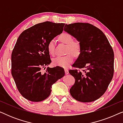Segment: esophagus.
Returning a JSON list of instances; mask_svg holds the SVG:
<instances>
[{
	"label": "esophagus",
	"mask_w": 123,
	"mask_h": 123,
	"mask_svg": "<svg viewBox=\"0 0 123 123\" xmlns=\"http://www.w3.org/2000/svg\"><path fill=\"white\" fill-rule=\"evenodd\" d=\"M65 74H68L69 73V71H68V69H65Z\"/></svg>",
	"instance_id": "1"
}]
</instances>
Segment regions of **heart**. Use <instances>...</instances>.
<instances>
[{
  "label": "heart",
  "instance_id": "heart-1",
  "mask_svg": "<svg viewBox=\"0 0 123 123\" xmlns=\"http://www.w3.org/2000/svg\"><path fill=\"white\" fill-rule=\"evenodd\" d=\"M60 41L67 44L66 55L63 56H58L53 60V64L66 68L73 62L75 56H78L81 51V45L78 41H73V37L69 33L63 32L59 36ZM48 50L49 54L52 56L55 54V41L51 40L49 42Z\"/></svg>",
  "mask_w": 123,
  "mask_h": 123
}]
</instances>
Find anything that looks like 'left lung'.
<instances>
[{
    "label": "left lung",
    "mask_w": 123,
    "mask_h": 123,
    "mask_svg": "<svg viewBox=\"0 0 123 123\" xmlns=\"http://www.w3.org/2000/svg\"><path fill=\"white\" fill-rule=\"evenodd\" d=\"M65 31L77 38L81 51L69 73L75 79L69 91L75 100L90 102L105 93L114 75L113 49L102 31L88 23L65 25Z\"/></svg>",
    "instance_id": "1"
}]
</instances>
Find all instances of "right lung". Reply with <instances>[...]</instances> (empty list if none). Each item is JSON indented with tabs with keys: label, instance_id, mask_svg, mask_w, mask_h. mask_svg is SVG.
<instances>
[{
	"label": "right lung",
	"instance_id": "right-lung-1",
	"mask_svg": "<svg viewBox=\"0 0 123 123\" xmlns=\"http://www.w3.org/2000/svg\"><path fill=\"white\" fill-rule=\"evenodd\" d=\"M64 25L49 21L38 23L18 37L12 53L11 73L18 91L27 100H45L50 95L51 86L64 75L60 67H48L43 71L51 62L49 42L63 32Z\"/></svg>",
	"mask_w": 123,
	"mask_h": 123
}]
</instances>
